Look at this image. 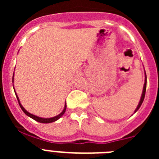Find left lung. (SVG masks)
<instances>
[{"instance_id":"left-lung-1","label":"left lung","mask_w":159,"mask_h":159,"mask_svg":"<svg viewBox=\"0 0 159 159\" xmlns=\"http://www.w3.org/2000/svg\"><path fill=\"white\" fill-rule=\"evenodd\" d=\"M146 84H147L146 74H145V84H144V87H143V91H142V98H141L140 102H139V105H138V107H137V108H136V109H135V111H134V112H136L139 109V108H140L141 105H142V102H143L144 98H145V91H146Z\"/></svg>"}]
</instances>
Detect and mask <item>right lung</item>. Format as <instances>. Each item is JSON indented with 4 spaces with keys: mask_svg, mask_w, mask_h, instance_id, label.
I'll list each match as a JSON object with an SVG mask.
<instances>
[{
    "mask_svg": "<svg viewBox=\"0 0 159 159\" xmlns=\"http://www.w3.org/2000/svg\"><path fill=\"white\" fill-rule=\"evenodd\" d=\"M13 80H14V78H13ZM16 97H17V101H18V103H19V105H20V108H21L22 111H23L25 112V114H26V115H28V116H29L30 118H33V119L35 120V121H38V122H41V123H51V122H54V121H57V119H59V118H60L61 117L62 115H64V113H65V110H66V108H67V105H66V104H65V108H64V110L62 111L60 115H57V116L54 117V118H40V117H38V116H36V115H32V114H30V113H29V112H28V111H27L25 110V108H23V106H22V105H21V104L20 103V101H19L18 97H17V95H16Z\"/></svg>",
    "mask_w": 159,
    "mask_h": 159,
    "instance_id": "add662e5",
    "label": "right lung"
}]
</instances>
